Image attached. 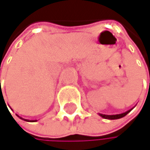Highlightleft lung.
<instances>
[{
    "instance_id": "obj_1",
    "label": "left lung",
    "mask_w": 150,
    "mask_h": 150,
    "mask_svg": "<svg viewBox=\"0 0 150 150\" xmlns=\"http://www.w3.org/2000/svg\"><path fill=\"white\" fill-rule=\"evenodd\" d=\"M150 83V81H149ZM131 110L125 112V113H123V114H119V115H100L102 117H104V118H108V119H118V118H121V117H124L125 115H126Z\"/></svg>"
}]
</instances>
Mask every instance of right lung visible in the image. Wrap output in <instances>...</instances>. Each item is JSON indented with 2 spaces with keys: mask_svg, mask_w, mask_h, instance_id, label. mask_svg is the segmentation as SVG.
Returning a JSON list of instances; mask_svg holds the SVG:
<instances>
[{
  "mask_svg": "<svg viewBox=\"0 0 150 150\" xmlns=\"http://www.w3.org/2000/svg\"><path fill=\"white\" fill-rule=\"evenodd\" d=\"M0 83H1V81H0Z\"/></svg>",
  "mask_w": 150,
  "mask_h": 150,
  "instance_id": "right-lung-1",
  "label": "right lung"
}]
</instances>
